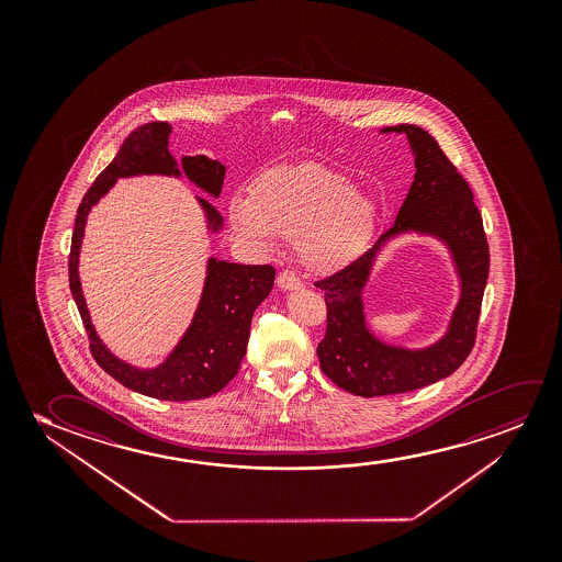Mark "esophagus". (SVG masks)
I'll use <instances>...</instances> for the list:
<instances>
[{"mask_svg":"<svg viewBox=\"0 0 562 562\" xmlns=\"http://www.w3.org/2000/svg\"><path fill=\"white\" fill-rule=\"evenodd\" d=\"M277 285L282 292H293V290H301L303 282L293 274L292 270H284L278 274Z\"/></svg>","mask_w":562,"mask_h":562,"instance_id":"obj_1","label":"esophagus"}]
</instances>
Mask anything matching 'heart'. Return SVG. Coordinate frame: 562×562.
Masks as SVG:
<instances>
[{"mask_svg": "<svg viewBox=\"0 0 562 562\" xmlns=\"http://www.w3.org/2000/svg\"><path fill=\"white\" fill-rule=\"evenodd\" d=\"M232 228L262 249L278 236L297 239L305 269L331 274L367 249L380 223V205L355 190L351 178L321 165L272 169L255 180L247 198L228 203Z\"/></svg>", "mask_w": 562, "mask_h": 562, "instance_id": "obj_1", "label": "heart"}]
</instances>
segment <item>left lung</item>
I'll use <instances>...</instances> for the list:
<instances>
[{
  "label": "left lung",
  "instance_id": "left-lung-1",
  "mask_svg": "<svg viewBox=\"0 0 562 562\" xmlns=\"http://www.w3.org/2000/svg\"><path fill=\"white\" fill-rule=\"evenodd\" d=\"M380 132L407 136L415 155V180L393 228L378 239L376 246L346 269L315 282L324 290L328 308L326 336L316 347L321 369L341 390L361 397L413 392L453 374L474 347L490 274L482 215L469 182L447 159L438 142L415 124H397ZM411 231L446 243L462 282V295L447 334L420 350L392 347L374 337L366 324L361 301L376 254L390 238Z\"/></svg>",
  "mask_w": 562,
  "mask_h": 562
}]
</instances>
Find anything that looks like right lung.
Wrapping results in <instances>:
<instances>
[{
  "label": "right lung",
  "instance_id": "add662e5",
  "mask_svg": "<svg viewBox=\"0 0 562 562\" xmlns=\"http://www.w3.org/2000/svg\"><path fill=\"white\" fill-rule=\"evenodd\" d=\"M170 132L172 126L169 123H147L131 132L115 159L109 162L108 169L95 178V182L86 192L77 211L70 244V293L90 336L93 359L109 376L115 378L116 382L126 385L132 392L155 400H205L221 392L238 374L239 364L246 355L255 308L269 297L277 270L270 265H238L209 257L207 277L192 323L175 349L167 355V359L155 369H138L109 351L93 328L78 277V257L85 238L86 218L119 178L139 175L178 178L184 172L188 180L200 190L211 198H218L226 172L224 165L205 155H186L178 169L177 159L169 151ZM195 200L205 213L209 231L213 234L223 231L221 213L200 195Z\"/></svg>",
  "mask_w": 562,
  "mask_h": 562
}]
</instances>
